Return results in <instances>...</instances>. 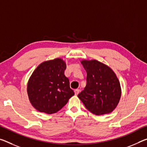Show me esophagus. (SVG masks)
<instances>
[{"instance_id":"34e87169","label":"esophagus","mask_w":147,"mask_h":147,"mask_svg":"<svg viewBox=\"0 0 147 147\" xmlns=\"http://www.w3.org/2000/svg\"><path fill=\"white\" fill-rule=\"evenodd\" d=\"M79 92H80V90L76 89V90H74V94H75L76 95H77L79 94Z\"/></svg>"}]
</instances>
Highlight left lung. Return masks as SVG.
<instances>
[{"mask_svg":"<svg viewBox=\"0 0 147 147\" xmlns=\"http://www.w3.org/2000/svg\"><path fill=\"white\" fill-rule=\"evenodd\" d=\"M87 73L86 86L78 95L86 108L95 115L109 114L119 103L121 87L110 67L97 60L81 61Z\"/></svg>","mask_w":147,"mask_h":147,"instance_id":"8db88e82","label":"left lung"}]
</instances>
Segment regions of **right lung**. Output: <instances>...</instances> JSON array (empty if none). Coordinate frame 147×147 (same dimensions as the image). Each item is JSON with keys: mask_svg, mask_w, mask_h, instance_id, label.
I'll return each mask as SVG.
<instances>
[{"mask_svg": "<svg viewBox=\"0 0 147 147\" xmlns=\"http://www.w3.org/2000/svg\"><path fill=\"white\" fill-rule=\"evenodd\" d=\"M66 63L61 58L42 63L34 70L27 84L31 103L41 113H57L74 95L65 75Z\"/></svg>", "mask_w": 147, "mask_h": 147, "instance_id": "1", "label": "right lung"}]
</instances>
